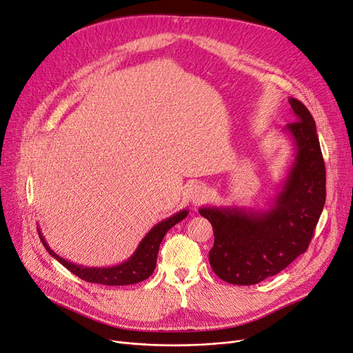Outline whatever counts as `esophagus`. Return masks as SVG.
I'll return each mask as SVG.
<instances>
[{
  "mask_svg": "<svg viewBox=\"0 0 353 353\" xmlns=\"http://www.w3.org/2000/svg\"><path fill=\"white\" fill-rule=\"evenodd\" d=\"M208 196H209V191L205 184L197 183L194 185H191V188L188 190V199L193 205H200V203H203L208 199Z\"/></svg>",
  "mask_w": 353,
  "mask_h": 353,
  "instance_id": "1",
  "label": "esophagus"
}]
</instances>
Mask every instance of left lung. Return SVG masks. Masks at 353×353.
I'll return each instance as SVG.
<instances>
[{
  "label": "left lung",
  "instance_id": "1",
  "mask_svg": "<svg viewBox=\"0 0 353 353\" xmlns=\"http://www.w3.org/2000/svg\"><path fill=\"white\" fill-rule=\"evenodd\" d=\"M288 103L296 121L284 132L293 140L294 160L268 208L199 209L215 234L212 270L230 284H258L305 253L325 205V165L315 121L301 101Z\"/></svg>",
  "mask_w": 353,
  "mask_h": 353
}]
</instances>
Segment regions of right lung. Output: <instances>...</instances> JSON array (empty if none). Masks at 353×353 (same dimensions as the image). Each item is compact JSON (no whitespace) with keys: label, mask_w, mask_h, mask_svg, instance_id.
Instances as JSON below:
<instances>
[{"label":"right lung","mask_w":353,"mask_h":353,"mask_svg":"<svg viewBox=\"0 0 353 353\" xmlns=\"http://www.w3.org/2000/svg\"><path fill=\"white\" fill-rule=\"evenodd\" d=\"M188 215V210H179L175 215L170 218L163 219L154 225L150 231L145 234V237L138 244L137 250L131 256L130 259L114 265L108 266V268H94V266H83L69 262L63 259L56 252L50 249L46 239L42 237V232L38 230L39 239L44 244L47 252L52 256V258L57 259L65 268H68L72 274H74L79 279L95 283V284H104V285H128V284H135L143 280H147L156 268V261H157V253H159V245L162 243L165 234L172 228L179 221H183Z\"/></svg>","instance_id":"right-lung-1"}]
</instances>
